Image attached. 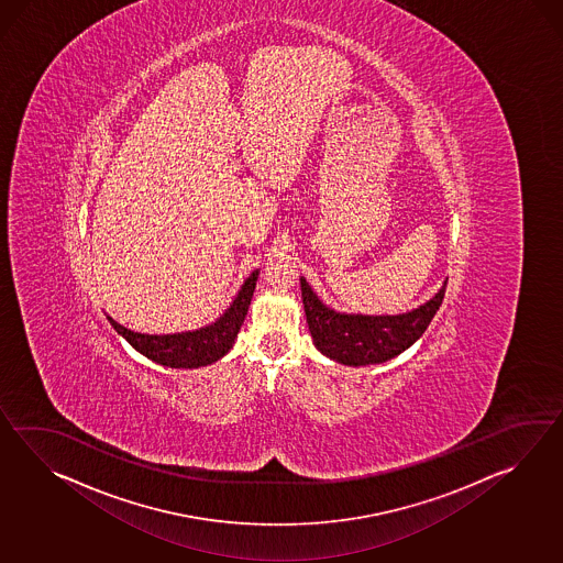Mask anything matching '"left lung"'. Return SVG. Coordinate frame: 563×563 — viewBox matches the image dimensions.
Instances as JSON below:
<instances>
[{
  "label": "left lung",
  "mask_w": 563,
  "mask_h": 563,
  "mask_svg": "<svg viewBox=\"0 0 563 563\" xmlns=\"http://www.w3.org/2000/svg\"><path fill=\"white\" fill-rule=\"evenodd\" d=\"M444 288L446 280L432 299L412 311L362 314L335 311L319 299L311 285L300 276L302 305L314 347L329 360L351 367L388 362L413 345L442 305Z\"/></svg>",
  "instance_id": "left-lung-1"
}]
</instances>
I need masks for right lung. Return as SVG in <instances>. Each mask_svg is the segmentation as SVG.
I'll list each match as a JSON object with an SVG mask.
<instances>
[{
    "instance_id": "1",
    "label": "right lung",
    "mask_w": 563,
    "mask_h": 563,
    "mask_svg": "<svg viewBox=\"0 0 563 563\" xmlns=\"http://www.w3.org/2000/svg\"><path fill=\"white\" fill-rule=\"evenodd\" d=\"M258 275H261V271L256 268L244 280V285L238 290L230 307L213 323L194 329V331L150 335V333H137L133 329H126L121 323H117L113 317H107V319L111 321L114 331L129 341V345H133L141 355H145L151 362L159 363L163 367H175V369L203 367V365L222 360L225 353L232 350L238 331L244 323L246 312L251 307Z\"/></svg>"
}]
</instances>
